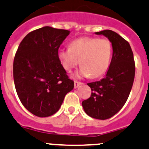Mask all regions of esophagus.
Returning a JSON list of instances; mask_svg holds the SVG:
<instances>
[{"label": "esophagus", "mask_w": 149, "mask_h": 149, "mask_svg": "<svg viewBox=\"0 0 149 149\" xmlns=\"http://www.w3.org/2000/svg\"><path fill=\"white\" fill-rule=\"evenodd\" d=\"M81 85H82V83L79 82V81H75V82H74V88H77L79 87Z\"/></svg>", "instance_id": "1"}]
</instances>
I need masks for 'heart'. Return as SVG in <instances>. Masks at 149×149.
Wrapping results in <instances>:
<instances>
[{
    "mask_svg": "<svg viewBox=\"0 0 149 149\" xmlns=\"http://www.w3.org/2000/svg\"><path fill=\"white\" fill-rule=\"evenodd\" d=\"M112 46L106 38L84 37L70 43L69 49H61L58 58L63 68L70 72L79 65L81 69L76 77H101L110 65Z\"/></svg>",
    "mask_w": 149,
    "mask_h": 149,
    "instance_id": "1",
    "label": "heart"
}]
</instances>
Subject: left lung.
<instances>
[{
	"label": "left lung",
	"mask_w": 149,
	"mask_h": 149,
	"mask_svg": "<svg viewBox=\"0 0 149 149\" xmlns=\"http://www.w3.org/2000/svg\"><path fill=\"white\" fill-rule=\"evenodd\" d=\"M111 43V61L106 76L99 81L88 83L91 97L82 102L84 111L96 119L110 118L122 109L130 94L135 76L134 54L129 43L111 30L95 33Z\"/></svg>",
	"instance_id": "left-lung-1"
}]
</instances>
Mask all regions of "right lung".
Segmentation results:
<instances>
[{"label": "right lung", "instance_id": "1", "mask_svg": "<svg viewBox=\"0 0 149 149\" xmlns=\"http://www.w3.org/2000/svg\"><path fill=\"white\" fill-rule=\"evenodd\" d=\"M69 31L44 26L29 33L20 43L13 61V80L18 98L29 111L48 117L59 110L73 90L58 58Z\"/></svg>", "mask_w": 149, "mask_h": 149}]
</instances>
